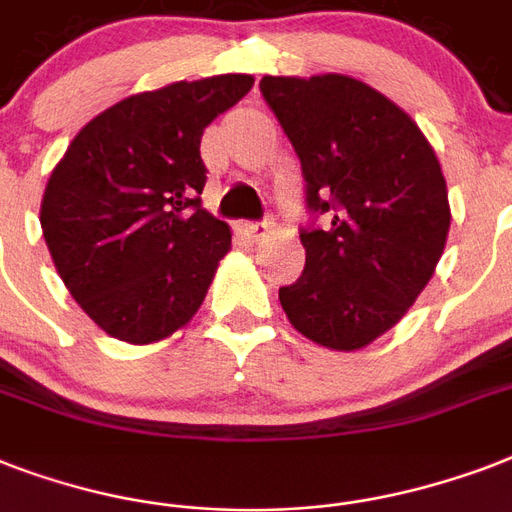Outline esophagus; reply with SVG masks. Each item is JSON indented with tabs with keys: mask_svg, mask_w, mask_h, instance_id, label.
I'll use <instances>...</instances> for the list:
<instances>
[{
	"mask_svg": "<svg viewBox=\"0 0 512 512\" xmlns=\"http://www.w3.org/2000/svg\"><path fill=\"white\" fill-rule=\"evenodd\" d=\"M239 233H241V236H247V239H252V241H260L265 233H268V225H265V223H241Z\"/></svg>",
	"mask_w": 512,
	"mask_h": 512,
	"instance_id": "obj_1",
	"label": "esophagus"
}]
</instances>
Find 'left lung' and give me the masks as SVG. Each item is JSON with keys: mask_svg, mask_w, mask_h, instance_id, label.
Wrapping results in <instances>:
<instances>
[{"mask_svg": "<svg viewBox=\"0 0 512 512\" xmlns=\"http://www.w3.org/2000/svg\"><path fill=\"white\" fill-rule=\"evenodd\" d=\"M260 92L300 159L308 212L329 220L300 231L305 268L279 289L281 308L324 348H364L404 319L444 255L452 212L436 151L350 76H263Z\"/></svg>", "mask_w": 512, "mask_h": 512, "instance_id": "obj_1", "label": "left lung"}]
</instances>
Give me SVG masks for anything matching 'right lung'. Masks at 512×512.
Segmentation results:
<instances>
[{"mask_svg":"<svg viewBox=\"0 0 512 512\" xmlns=\"http://www.w3.org/2000/svg\"><path fill=\"white\" fill-rule=\"evenodd\" d=\"M255 79L223 74L140 92L84 124L42 199L52 263L116 340L170 337L199 311L231 228L201 207V135Z\"/></svg>","mask_w":512,"mask_h":512,"instance_id":"1","label":"right lung"}]
</instances>
